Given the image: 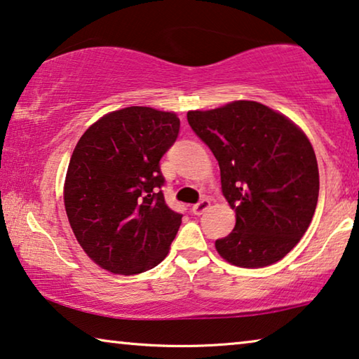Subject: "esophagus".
Instances as JSON below:
<instances>
[{
  "instance_id": "esophagus-1",
  "label": "esophagus",
  "mask_w": 359,
  "mask_h": 359,
  "mask_svg": "<svg viewBox=\"0 0 359 359\" xmlns=\"http://www.w3.org/2000/svg\"><path fill=\"white\" fill-rule=\"evenodd\" d=\"M209 207H210V201L209 199H202V201L197 202V204L192 205V214H194V215L204 214V212L209 209Z\"/></svg>"
}]
</instances>
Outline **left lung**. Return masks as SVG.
<instances>
[{"label": "left lung", "mask_w": 359, "mask_h": 359, "mask_svg": "<svg viewBox=\"0 0 359 359\" xmlns=\"http://www.w3.org/2000/svg\"><path fill=\"white\" fill-rule=\"evenodd\" d=\"M188 123L215 155L222 192L236 212L233 231L215 241L218 254L246 269L287 256L308 230L319 197L318 160L306 134L251 100L188 111Z\"/></svg>", "instance_id": "1"}]
</instances>
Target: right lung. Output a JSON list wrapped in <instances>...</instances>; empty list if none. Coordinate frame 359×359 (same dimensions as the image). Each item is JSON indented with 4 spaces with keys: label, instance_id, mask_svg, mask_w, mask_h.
I'll return each instance as SVG.
<instances>
[{
    "label": "right lung",
    "instance_id": "add662e5",
    "mask_svg": "<svg viewBox=\"0 0 359 359\" xmlns=\"http://www.w3.org/2000/svg\"><path fill=\"white\" fill-rule=\"evenodd\" d=\"M180 118L150 107L102 116L77 142L65 181V207L87 256L113 273L134 275L167 257L181 214L165 202L160 158Z\"/></svg>",
    "mask_w": 359,
    "mask_h": 359
}]
</instances>
